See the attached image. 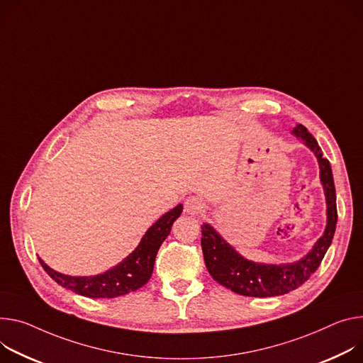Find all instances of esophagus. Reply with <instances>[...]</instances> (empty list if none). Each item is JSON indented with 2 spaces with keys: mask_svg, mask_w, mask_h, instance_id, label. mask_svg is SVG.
I'll return each mask as SVG.
<instances>
[{
  "mask_svg": "<svg viewBox=\"0 0 363 363\" xmlns=\"http://www.w3.org/2000/svg\"><path fill=\"white\" fill-rule=\"evenodd\" d=\"M204 211V203L196 199V196H189V199L185 201V213L196 216Z\"/></svg>",
  "mask_w": 363,
  "mask_h": 363,
  "instance_id": "obj_1",
  "label": "esophagus"
}]
</instances>
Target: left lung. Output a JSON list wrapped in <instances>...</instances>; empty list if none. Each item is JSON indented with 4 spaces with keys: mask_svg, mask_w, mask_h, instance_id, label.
Listing matches in <instances>:
<instances>
[{
    "mask_svg": "<svg viewBox=\"0 0 363 363\" xmlns=\"http://www.w3.org/2000/svg\"><path fill=\"white\" fill-rule=\"evenodd\" d=\"M291 133L296 139L303 140L317 157L320 182L325 196V228L311 250L301 259L291 263L253 262L242 256L232 245L224 240L211 224L204 223L201 225V247L210 275L220 285L245 296H259V298L277 296L288 294L289 291L303 285L320 267L336 232V189L330 162L323 156L317 140L311 133H308V130L303 124H296Z\"/></svg>",
    "mask_w": 363,
    "mask_h": 363,
    "instance_id": "obj_1",
    "label": "left lung"
}]
</instances>
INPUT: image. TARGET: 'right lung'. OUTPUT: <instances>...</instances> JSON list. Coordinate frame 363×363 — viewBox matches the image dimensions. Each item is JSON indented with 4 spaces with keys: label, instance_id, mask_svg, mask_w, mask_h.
I'll return each mask as SVG.
<instances>
[{
    "label": "right lung",
    "instance_id": "right-lung-1",
    "mask_svg": "<svg viewBox=\"0 0 363 363\" xmlns=\"http://www.w3.org/2000/svg\"><path fill=\"white\" fill-rule=\"evenodd\" d=\"M182 204H178L171 211L164 213L156 220L143 235L138 247L125 259L111 269L91 277H72L60 274L39 257L43 269L63 288L71 289L75 294L88 296V298H116L142 288L152 277L156 253L163 240L171 233L174 221L182 213Z\"/></svg>",
    "mask_w": 363,
    "mask_h": 363
}]
</instances>
